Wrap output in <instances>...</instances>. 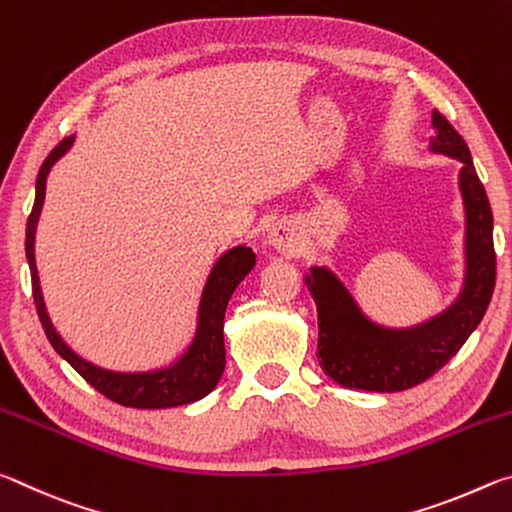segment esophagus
Returning <instances> with one entry per match:
<instances>
[{
	"mask_svg": "<svg viewBox=\"0 0 512 512\" xmlns=\"http://www.w3.org/2000/svg\"><path fill=\"white\" fill-rule=\"evenodd\" d=\"M268 244L280 250V253H296L300 244L298 228L291 221L275 223L271 235H268Z\"/></svg>",
	"mask_w": 512,
	"mask_h": 512,
	"instance_id": "1",
	"label": "esophagus"
}]
</instances>
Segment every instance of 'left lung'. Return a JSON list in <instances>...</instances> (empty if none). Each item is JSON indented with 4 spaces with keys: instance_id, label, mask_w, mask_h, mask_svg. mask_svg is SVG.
Returning a JSON list of instances; mask_svg holds the SVG:
<instances>
[{
    "instance_id": "1",
    "label": "left lung",
    "mask_w": 512,
    "mask_h": 512,
    "mask_svg": "<svg viewBox=\"0 0 512 512\" xmlns=\"http://www.w3.org/2000/svg\"><path fill=\"white\" fill-rule=\"evenodd\" d=\"M431 151L463 162L458 187L465 205V282L461 296L427 323L391 329L363 314L345 284L325 266H311L307 287L318 309V363L345 388L395 393L427 381L463 348L490 305L497 277L488 194L456 128L433 110Z\"/></svg>"
}]
</instances>
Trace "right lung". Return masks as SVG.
<instances>
[{
    "instance_id": "1",
    "label": "right lung",
    "mask_w": 512,
    "mask_h": 512,
    "mask_svg": "<svg viewBox=\"0 0 512 512\" xmlns=\"http://www.w3.org/2000/svg\"><path fill=\"white\" fill-rule=\"evenodd\" d=\"M74 135L65 137L54 151L47 155L42 162L36 180V203L27 221V262L31 268V287H33V300H36V309L40 316L42 329H45L49 343L54 350L63 357L69 366H72L79 375L88 381L90 386L97 388L101 395L108 400L117 402L121 406H133V409H169V406L189 404L205 397L214 386L219 384L225 368V345H223V318L225 307L232 291L239 287V282L253 271L255 266V253L248 246H235L228 253L219 257L207 277L201 305H198V325L196 336L187 352L176 363L167 368L149 370V372H115L94 366V363L79 357L69 345L60 339L56 327L51 325L45 300H42L40 291V277L36 268V255H33V246H36V228L40 219L42 203H45V189H47V176L54 164L63 158V155L72 149Z\"/></svg>"
}]
</instances>
